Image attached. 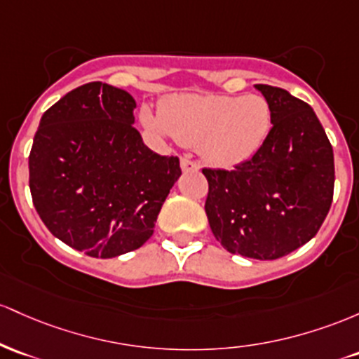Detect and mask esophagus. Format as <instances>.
<instances>
[{
  "instance_id": "esophagus-1",
  "label": "esophagus",
  "mask_w": 359,
  "mask_h": 359,
  "mask_svg": "<svg viewBox=\"0 0 359 359\" xmlns=\"http://www.w3.org/2000/svg\"><path fill=\"white\" fill-rule=\"evenodd\" d=\"M198 163H195V161L188 159V158H183L181 159V169H183L184 172H190V171H198Z\"/></svg>"
}]
</instances>
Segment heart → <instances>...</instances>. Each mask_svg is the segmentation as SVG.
Listing matches in <instances>:
<instances>
[{"instance_id":"heart-1","label":"heart","mask_w":359,"mask_h":359,"mask_svg":"<svg viewBox=\"0 0 359 359\" xmlns=\"http://www.w3.org/2000/svg\"><path fill=\"white\" fill-rule=\"evenodd\" d=\"M140 118L224 168L252 158L273 126L271 107L259 95H175L161 104L159 116L144 108Z\"/></svg>"}]
</instances>
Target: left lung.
Here are the masks:
<instances>
[{"instance_id": "obj_1", "label": "left lung", "mask_w": 359, "mask_h": 359, "mask_svg": "<svg viewBox=\"0 0 359 359\" xmlns=\"http://www.w3.org/2000/svg\"><path fill=\"white\" fill-rule=\"evenodd\" d=\"M273 111L268 139L233 169L203 168L215 239L232 255L278 259L309 243L334 195V154L313 110L287 90L256 84Z\"/></svg>"}]
</instances>
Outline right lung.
<instances>
[{"label": "right lung", "mask_w": 359, "mask_h": 359, "mask_svg": "<svg viewBox=\"0 0 359 359\" xmlns=\"http://www.w3.org/2000/svg\"><path fill=\"white\" fill-rule=\"evenodd\" d=\"M135 100L102 81L76 88L42 115L28 171L46 227L91 257L135 251L154 232L180 178L176 156H159L134 123Z\"/></svg>", "instance_id": "obj_1"}]
</instances>
